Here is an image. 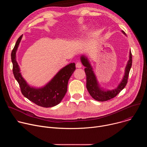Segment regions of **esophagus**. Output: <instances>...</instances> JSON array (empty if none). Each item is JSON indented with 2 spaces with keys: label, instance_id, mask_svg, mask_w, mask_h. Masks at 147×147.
<instances>
[{
  "label": "esophagus",
  "instance_id": "34e87169",
  "mask_svg": "<svg viewBox=\"0 0 147 147\" xmlns=\"http://www.w3.org/2000/svg\"><path fill=\"white\" fill-rule=\"evenodd\" d=\"M76 66L77 68H81L82 67V65L80 62H77L76 65Z\"/></svg>",
  "mask_w": 147,
  "mask_h": 147
}]
</instances>
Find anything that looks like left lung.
<instances>
[{"mask_svg": "<svg viewBox=\"0 0 147 147\" xmlns=\"http://www.w3.org/2000/svg\"><path fill=\"white\" fill-rule=\"evenodd\" d=\"M121 32L123 34L126 35L123 31H121ZM80 59L82 64L86 67L84 70L87 77L86 87L87 90L90 95L94 99L100 102L107 101L111 99L119 94L120 92L126 86L129 72L132 65V55L131 51H130L129 60L127 62L126 67H125L123 78L117 88L112 90H106L100 87L96 76L93 71V69L87 56L82 55L81 56Z\"/></svg>", "mask_w": 147, "mask_h": 147, "instance_id": "left-lung-1", "label": "left lung"}]
</instances>
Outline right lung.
<instances>
[{
    "mask_svg": "<svg viewBox=\"0 0 147 147\" xmlns=\"http://www.w3.org/2000/svg\"><path fill=\"white\" fill-rule=\"evenodd\" d=\"M22 37L23 35L18 38L11 54L13 74L19 84L21 91L26 98L38 106L44 108L55 107L64 98L69 80L76 70V65L71 63L62 68L43 87H31L22 77L16 60V52Z\"/></svg>",
    "mask_w": 147,
    "mask_h": 147,
    "instance_id": "obj_1",
    "label": "right lung"
}]
</instances>
